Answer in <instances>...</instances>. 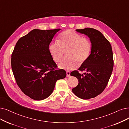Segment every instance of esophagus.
Wrapping results in <instances>:
<instances>
[{
    "mask_svg": "<svg viewBox=\"0 0 129 129\" xmlns=\"http://www.w3.org/2000/svg\"><path fill=\"white\" fill-rule=\"evenodd\" d=\"M66 74H67V77H70V71H67Z\"/></svg>",
    "mask_w": 129,
    "mask_h": 129,
    "instance_id": "obj_1",
    "label": "esophagus"
}]
</instances>
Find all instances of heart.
<instances>
[{"label": "heart", "mask_w": 129, "mask_h": 129, "mask_svg": "<svg viewBox=\"0 0 129 129\" xmlns=\"http://www.w3.org/2000/svg\"><path fill=\"white\" fill-rule=\"evenodd\" d=\"M58 42L51 43L49 47V52L55 62H59L67 51L68 56L64 58L59 64V68L71 70L77 67L79 62L82 64L89 58L91 51L90 40L72 30H67L61 33Z\"/></svg>", "instance_id": "b5f03b06"}]
</instances>
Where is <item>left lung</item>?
Wrapping results in <instances>:
<instances>
[{"label":"left lung","mask_w":129,"mask_h":129,"mask_svg":"<svg viewBox=\"0 0 129 129\" xmlns=\"http://www.w3.org/2000/svg\"><path fill=\"white\" fill-rule=\"evenodd\" d=\"M76 30L89 38L92 48L89 58L78 69L86 73L75 71L70 74L79 81L72 91L80 99L88 100L102 93L107 85L114 65L112 49L109 41L99 30L92 28Z\"/></svg>","instance_id":"left-lung-1"}]
</instances>
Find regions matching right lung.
<instances>
[{"label": "right lung", "mask_w": 129, "mask_h": 129, "mask_svg": "<svg viewBox=\"0 0 129 129\" xmlns=\"http://www.w3.org/2000/svg\"><path fill=\"white\" fill-rule=\"evenodd\" d=\"M60 28L33 29L18 40L12 54L11 64L20 89L30 99L43 100L53 92L55 82L66 77L56 66L49 51V44Z\"/></svg>", "instance_id": "right-lung-1"}]
</instances>
